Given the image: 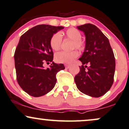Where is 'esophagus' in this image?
Listing matches in <instances>:
<instances>
[{
	"mask_svg": "<svg viewBox=\"0 0 129 129\" xmlns=\"http://www.w3.org/2000/svg\"><path fill=\"white\" fill-rule=\"evenodd\" d=\"M65 67H66V69H69V68L70 67V66L68 64H66L65 65Z\"/></svg>",
	"mask_w": 129,
	"mask_h": 129,
	"instance_id": "obj_1",
	"label": "esophagus"
}]
</instances>
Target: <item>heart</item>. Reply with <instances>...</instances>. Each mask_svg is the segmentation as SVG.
Instances as JSON below:
<instances>
[{"mask_svg":"<svg viewBox=\"0 0 129 129\" xmlns=\"http://www.w3.org/2000/svg\"><path fill=\"white\" fill-rule=\"evenodd\" d=\"M65 36L68 39L73 41L72 45V49L79 50L80 51H83L85 48V44L83 41L81 40L82 35L79 31L75 28H70L68 29L65 32ZM62 41L61 35L59 33H56L53 34L50 40V45L52 50L54 51H57L60 48ZM79 56V53L77 50H73L70 52H62L57 53L55 55V60L58 63H72L73 60Z\"/></svg>","mask_w":129,"mask_h":129,"instance_id":"heart-1","label":"heart"}]
</instances>
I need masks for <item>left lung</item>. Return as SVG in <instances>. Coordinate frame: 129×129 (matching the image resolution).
Segmentation results:
<instances>
[{"mask_svg": "<svg viewBox=\"0 0 129 129\" xmlns=\"http://www.w3.org/2000/svg\"><path fill=\"white\" fill-rule=\"evenodd\" d=\"M77 28L85 34V48L79 59L82 66L75 77V83L82 93L91 97H100L110 89L113 83V51L108 38L97 26L87 23ZM87 64H89L88 68Z\"/></svg>", "mask_w": 129, "mask_h": 129, "instance_id": "1", "label": "left lung"}]
</instances>
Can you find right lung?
Returning <instances> with one entry per match:
<instances>
[{
	"label": "right lung",
	"instance_id": "right-lung-1",
	"mask_svg": "<svg viewBox=\"0 0 129 129\" xmlns=\"http://www.w3.org/2000/svg\"><path fill=\"white\" fill-rule=\"evenodd\" d=\"M63 26L39 25L29 29L20 37L14 53L16 78L19 85L34 97L45 95L54 88L56 74L65 69L62 63L53 62V52L50 40L53 34ZM52 62L44 69V63Z\"/></svg>",
	"mask_w": 129,
	"mask_h": 129
}]
</instances>
